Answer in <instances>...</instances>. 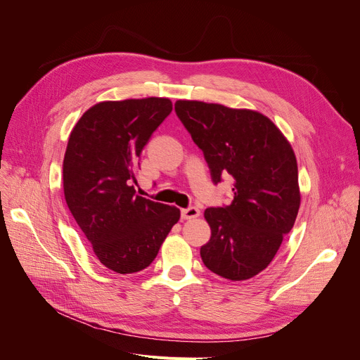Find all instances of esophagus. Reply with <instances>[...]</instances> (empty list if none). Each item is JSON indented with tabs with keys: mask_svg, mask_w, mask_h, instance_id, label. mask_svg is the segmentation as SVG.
<instances>
[{
	"mask_svg": "<svg viewBox=\"0 0 360 360\" xmlns=\"http://www.w3.org/2000/svg\"><path fill=\"white\" fill-rule=\"evenodd\" d=\"M200 210L197 209V207H188V209H183L181 210V217L183 219H195V217L200 216Z\"/></svg>",
	"mask_w": 360,
	"mask_h": 360,
	"instance_id": "34e87169",
	"label": "esophagus"
}]
</instances>
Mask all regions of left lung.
I'll list each match as a JSON object with an SVG mask.
<instances>
[{
	"mask_svg": "<svg viewBox=\"0 0 360 360\" xmlns=\"http://www.w3.org/2000/svg\"><path fill=\"white\" fill-rule=\"evenodd\" d=\"M176 112L204 153L212 179L234 180L230 205L205 209L210 240L201 258L213 274L245 281L263 271L291 231L300 207L297 160L266 115L221 103L177 101Z\"/></svg>",
	"mask_w": 360,
	"mask_h": 360,
	"instance_id": "left-lung-1",
	"label": "left lung"
}]
</instances>
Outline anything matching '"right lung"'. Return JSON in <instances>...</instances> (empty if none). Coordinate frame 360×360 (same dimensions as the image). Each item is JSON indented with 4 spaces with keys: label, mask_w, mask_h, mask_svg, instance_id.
<instances>
[{
    "label": "right lung",
    "mask_w": 360,
    "mask_h": 360,
    "mask_svg": "<svg viewBox=\"0 0 360 360\" xmlns=\"http://www.w3.org/2000/svg\"><path fill=\"white\" fill-rule=\"evenodd\" d=\"M171 111L168 97L105 101L70 132L64 198L96 257L117 274L148 267L180 219L176 205L139 197L134 186L141 151Z\"/></svg>",
    "instance_id": "right-lung-1"
}]
</instances>
